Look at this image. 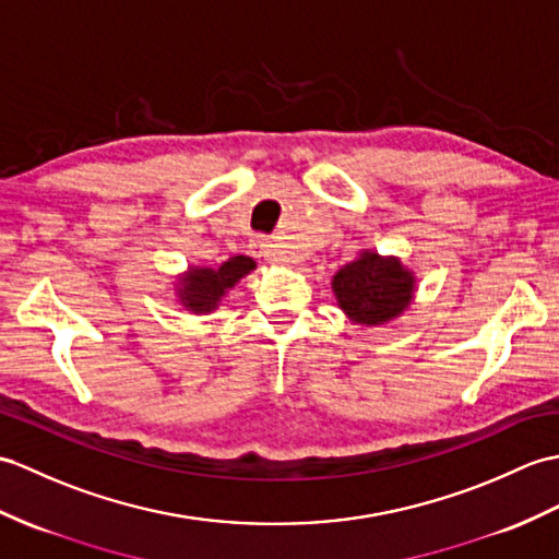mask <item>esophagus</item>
<instances>
[{"label":"esophagus","instance_id":"1","mask_svg":"<svg viewBox=\"0 0 559 559\" xmlns=\"http://www.w3.org/2000/svg\"><path fill=\"white\" fill-rule=\"evenodd\" d=\"M250 250L254 257H264V259H276V245L266 236H257L250 242Z\"/></svg>","mask_w":559,"mask_h":559}]
</instances>
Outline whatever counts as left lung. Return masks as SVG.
Listing matches in <instances>:
<instances>
[{
	"label": "left lung",
	"instance_id": "1",
	"mask_svg": "<svg viewBox=\"0 0 559 559\" xmlns=\"http://www.w3.org/2000/svg\"><path fill=\"white\" fill-rule=\"evenodd\" d=\"M412 276L395 259L365 252L333 276V290L345 314L357 323H383L397 317L412 297Z\"/></svg>",
	"mask_w": 559,
	"mask_h": 559
}]
</instances>
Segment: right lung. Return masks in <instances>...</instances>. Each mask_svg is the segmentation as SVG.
<instances>
[{
	"label": "right lung",
	"mask_w": 559,
	"mask_h": 559,
	"mask_svg": "<svg viewBox=\"0 0 559 559\" xmlns=\"http://www.w3.org/2000/svg\"><path fill=\"white\" fill-rule=\"evenodd\" d=\"M252 269L254 262L245 254L230 257L218 269H192L190 276L183 278L180 300L192 311H210L224 297V293L233 288L245 274H250Z\"/></svg>",
	"instance_id": "obj_1"
}]
</instances>
